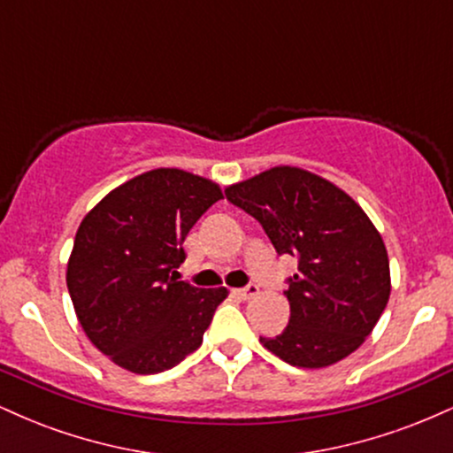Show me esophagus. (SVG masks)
Instances as JSON below:
<instances>
[{"label": "esophagus", "instance_id": "obj_1", "mask_svg": "<svg viewBox=\"0 0 453 453\" xmlns=\"http://www.w3.org/2000/svg\"><path fill=\"white\" fill-rule=\"evenodd\" d=\"M257 292H259L257 285L256 283H249L247 288L234 289V296H238V298H241V300H249V298H253V296H257Z\"/></svg>", "mask_w": 453, "mask_h": 453}]
</instances>
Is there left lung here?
<instances>
[{"label": "left lung", "mask_w": 453, "mask_h": 453, "mask_svg": "<svg viewBox=\"0 0 453 453\" xmlns=\"http://www.w3.org/2000/svg\"><path fill=\"white\" fill-rule=\"evenodd\" d=\"M259 221L279 256L298 257L288 279L289 324L259 341L292 366L324 368L362 345L389 298L386 244L345 191L279 165L226 189Z\"/></svg>", "instance_id": "left-lung-1"}]
</instances>
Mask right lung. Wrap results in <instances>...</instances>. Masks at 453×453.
<instances>
[{
  "instance_id": "1",
  "label": "right lung",
  "mask_w": 453,
  "mask_h": 453,
  "mask_svg": "<svg viewBox=\"0 0 453 453\" xmlns=\"http://www.w3.org/2000/svg\"><path fill=\"white\" fill-rule=\"evenodd\" d=\"M223 197L219 185L159 168L111 191L78 227L67 292L89 341L114 364L155 375L202 345L226 288L179 280L183 242Z\"/></svg>"
}]
</instances>
